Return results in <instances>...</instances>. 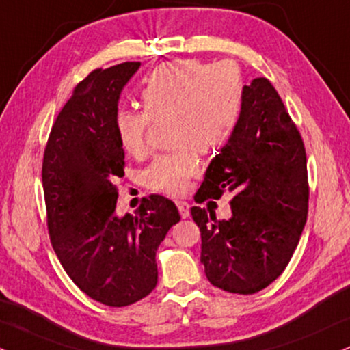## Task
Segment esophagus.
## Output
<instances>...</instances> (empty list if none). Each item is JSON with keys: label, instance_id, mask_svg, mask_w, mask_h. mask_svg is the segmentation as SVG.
Listing matches in <instances>:
<instances>
[{"label": "esophagus", "instance_id": "1", "mask_svg": "<svg viewBox=\"0 0 350 350\" xmlns=\"http://www.w3.org/2000/svg\"><path fill=\"white\" fill-rule=\"evenodd\" d=\"M175 204H176V208H178L180 215H182L183 219H187L189 215V204H188V202L182 201V200H176Z\"/></svg>", "mask_w": 350, "mask_h": 350}]
</instances>
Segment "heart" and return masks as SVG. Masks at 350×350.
<instances>
[{
    "label": "heart",
    "instance_id": "heart-1",
    "mask_svg": "<svg viewBox=\"0 0 350 350\" xmlns=\"http://www.w3.org/2000/svg\"><path fill=\"white\" fill-rule=\"evenodd\" d=\"M144 110H120L115 129L120 144L133 157L148 150L150 123L172 120L176 152L155 157L146 170L154 191L183 195L200 172L196 149L214 154L232 139L245 103V81L235 63H201L193 59L161 64L141 89Z\"/></svg>",
    "mask_w": 350,
    "mask_h": 350
}]
</instances>
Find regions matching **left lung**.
<instances>
[{"mask_svg": "<svg viewBox=\"0 0 350 350\" xmlns=\"http://www.w3.org/2000/svg\"><path fill=\"white\" fill-rule=\"evenodd\" d=\"M224 193L232 195L230 219L217 221L211 208H191L206 278L232 294H256L291 261L310 196L304 141L266 77L245 85L239 126L209 163L195 200H219Z\"/></svg>", "mask_w": 350, "mask_h": 350, "instance_id": "1", "label": "left lung"}]
</instances>
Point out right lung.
I'll list each match as a JSON object with an SVG mask.
<instances>
[{
	"mask_svg": "<svg viewBox=\"0 0 350 350\" xmlns=\"http://www.w3.org/2000/svg\"><path fill=\"white\" fill-rule=\"evenodd\" d=\"M139 62L94 70L51 126L43 152L46 226L59 262L85 295L128 307L157 286L155 252L180 221L161 195L142 198L136 215L115 214L124 150L115 129L120 94Z\"/></svg>",
	"mask_w": 350,
	"mask_h": 350,
	"instance_id": "add662e5",
	"label": "right lung"
}]
</instances>
